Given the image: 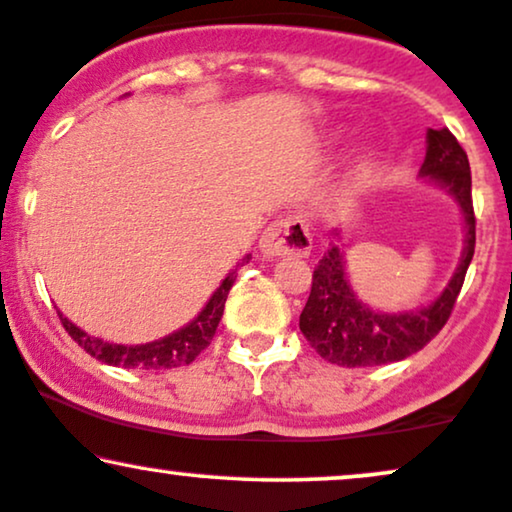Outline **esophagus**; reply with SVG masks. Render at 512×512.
<instances>
[{
  "label": "esophagus",
  "mask_w": 512,
  "mask_h": 512,
  "mask_svg": "<svg viewBox=\"0 0 512 512\" xmlns=\"http://www.w3.org/2000/svg\"><path fill=\"white\" fill-rule=\"evenodd\" d=\"M313 239L306 220L301 216H287L266 227L261 237V254L266 258H285L311 254Z\"/></svg>",
  "instance_id": "34e87169"
}]
</instances>
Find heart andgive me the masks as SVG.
<instances>
[{"instance_id":"heart-1","label":"heart","mask_w":512,"mask_h":512,"mask_svg":"<svg viewBox=\"0 0 512 512\" xmlns=\"http://www.w3.org/2000/svg\"><path fill=\"white\" fill-rule=\"evenodd\" d=\"M368 166H370V161L368 159H361V161L356 163V168H353V175H356V178H363L365 170H368Z\"/></svg>"}]
</instances>
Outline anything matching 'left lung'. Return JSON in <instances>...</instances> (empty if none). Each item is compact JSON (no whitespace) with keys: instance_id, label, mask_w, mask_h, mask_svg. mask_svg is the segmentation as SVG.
<instances>
[{"instance_id":"8db88e82","label":"left lung","mask_w":512,"mask_h":512,"mask_svg":"<svg viewBox=\"0 0 512 512\" xmlns=\"http://www.w3.org/2000/svg\"><path fill=\"white\" fill-rule=\"evenodd\" d=\"M420 175L449 189L463 213L465 246L456 273L430 306L408 313H380L353 294L351 282L346 280L344 254L337 244H330L313 270L311 294L299 318L304 337L325 361L342 368L403 361L430 344L451 318L475 254V208L468 154L449 128L427 130V154Z\"/></svg>"}]
</instances>
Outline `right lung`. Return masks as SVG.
<instances>
[{
  "label": "right lung",
  "mask_w": 512,
  "mask_h": 512,
  "mask_svg": "<svg viewBox=\"0 0 512 512\" xmlns=\"http://www.w3.org/2000/svg\"><path fill=\"white\" fill-rule=\"evenodd\" d=\"M251 254L242 258V263H237V268L220 282V287L213 292L208 304L201 308V313L192 323L182 327V330L168 334V337L156 339L149 344H137V346H125V344H111L104 339L92 337L80 327H75L66 315L59 313L61 325L66 327V332L82 346L90 356L97 361L118 365V368H142V370H161V368H180V365H189L201 351L211 344L213 334L218 330L220 318H223L227 294H230L232 285L237 280V270L244 263H249Z\"/></svg>",
  "instance_id": "obj_1"
}]
</instances>
